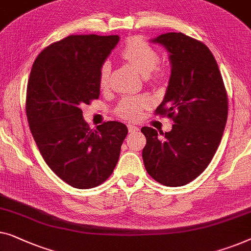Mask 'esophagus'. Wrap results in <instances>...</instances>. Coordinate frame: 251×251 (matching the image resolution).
I'll list each match as a JSON object with an SVG mask.
<instances>
[{
	"mask_svg": "<svg viewBox=\"0 0 251 251\" xmlns=\"http://www.w3.org/2000/svg\"><path fill=\"white\" fill-rule=\"evenodd\" d=\"M128 130H129V132H134L138 130V126H133V125H128Z\"/></svg>",
	"mask_w": 251,
	"mask_h": 251,
	"instance_id": "esophagus-1",
	"label": "esophagus"
}]
</instances>
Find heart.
Instances as JSON below:
<instances>
[{
  "label": "heart",
  "instance_id": "heart-1",
  "mask_svg": "<svg viewBox=\"0 0 251 251\" xmlns=\"http://www.w3.org/2000/svg\"><path fill=\"white\" fill-rule=\"evenodd\" d=\"M121 56L137 69L144 77L151 78L159 81L164 78L165 72L163 69L157 68L159 55L154 47L143 39L132 38L126 43L121 50ZM110 63L104 62L100 69V85L105 87L110 75ZM150 104V100L145 96L131 97L126 96L120 100L115 107L114 113L117 117L125 120H136L140 115L141 108Z\"/></svg>",
  "mask_w": 251,
  "mask_h": 251
}]
</instances>
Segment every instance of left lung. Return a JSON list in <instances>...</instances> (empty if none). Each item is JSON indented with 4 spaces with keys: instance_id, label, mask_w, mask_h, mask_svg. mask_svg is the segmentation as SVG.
Segmentation results:
<instances>
[{
    "instance_id": "obj_1",
    "label": "left lung",
    "mask_w": 251,
    "mask_h": 251,
    "mask_svg": "<svg viewBox=\"0 0 251 251\" xmlns=\"http://www.w3.org/2000/svg\"><path fill=\"white\" fill-rule=\"evenodd\" d=\"M158 43L170 53L171 77L155 113L168 115L170 132L143 126V159L147 173L168 187L184 186L204 172L222 139L227 94L216 60L204 43L182 32L163 34ZM161 134L162 137L159 136Z\"/></svg>"
}]
</instances>
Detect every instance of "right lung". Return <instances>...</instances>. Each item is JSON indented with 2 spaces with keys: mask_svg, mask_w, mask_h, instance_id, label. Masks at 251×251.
Returning <instances> with one entry per match:
<instances>
[{
  "mask_svg": "<svg viewBox=\"0 0 251 251\" xmlns=\"http://www.w3.org/2000/svg\"><path fill=\"white\" fill-rule=\"evenodd\" d=\"M118 35H70L49 45L32 64L27 86L29 128L50 169L78 189L100 186L119 161L126 125L89 128L81 106L100 97V69Z\"/></svg>",
  "mask_w": 251,
  "mask_h": 251,
  "instance_id": "obj_1",
  "label": "right lung"
}]
</instances>
